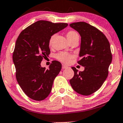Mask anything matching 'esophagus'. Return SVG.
<instances>
[{"label":"esophagus","mask_w":123,"mask_h":123,"mask_svg":"<svg viewBox=\"0 0 123 123\" xmlns=\"http://www.w3.org/2000/svg\"><path fill=\"white\" fill-rule=\"evenodd\" d=\"M62 69H67V68H68V67L67 66H65V65H62Z\"/></svg>","instance_id":"1"}]
</instances>
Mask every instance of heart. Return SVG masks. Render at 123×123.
Wrapping results in <instances>:
<instances>
[{"mask_svg": "<svg viewBox=\"0 0 123 123\" xmlns=\"http://www.w3.org/2000/svg\"><path fill=\"white\" fill-rule=\"evenodd\" d=\"M66 36H67V38L69 41H71L75 38H79L78 34L74 31H69L68 32H67ZM54 36H52L51 37V38H50V39L49 40L50 45L51 44L52 40H53V39L54 38ZM56 57H57V59L58 60H59L60 61L62 62V63L65 64H68L71 61L72 56L68 54L65 53V52H61V53L58 54L57 55Z\"/></svg>", "mask_w": 123, "mask_h": 123, "instance_id": "obj_1", "label": "heart"}]
</instances>
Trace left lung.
<instances>
[{"mask_svg":"<svg viewBox=\"0 0 123 123\" xmlns=\"http://www.w3.org/2000/svg\"><path fill=\"white\" fill-rule=\"evenodd\" d=\"M69 26L81 37V60L78 63L84 67L79 72L72 67L74 75L69 82L75 92L87 96L100 89L107 78L112 60L110 44L102 32L89 23L78 22Z\"/></svg>","mask_w":123,"mask_h":123,"instance_id":"left-lung-1","label":"left lung"}]
</instances>
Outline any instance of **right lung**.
Wrapping results in <instances>:
<instances>
[{"instance_id":"add662e5","label":"right lung","mask_w":123,"mask_h":123,"mask_svg":"<svg viewBox=\"0 0 123 123\" xmlns=\"http://www.w3.org/2000/svg\"><path fill=\"white\" fill-rule=\"evenodd\" d=\"M67 26L65 23L40 20L22 31L17 39L12 56L16 79L23 92L32 100H43L51 92L62 65L54 61L46 69L40 63L50 53L51 36Z\"/></svg>"}]
</instances>
